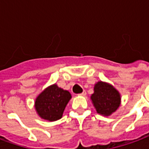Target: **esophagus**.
<instances>
[{
    "mask_svg": "<svg viewBox=\"0 0 149 149\" xmlns=\"http://www.w3.org/2000/svg\"><path fill=\"white\" fill-rule=\"evenodd\" d=\"M79 95H80V96H85V95H86V91H84L82 93L79 94Z\"/></svg>",
    "mask_w": 149,
    "mask_h": 149,
    "instance_id": "34e87169",
    "label": "esophagus"
}]
</instances>
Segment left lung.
<instances>
[{
	"mask_svg": "<svg viewBox=\"0 0 149 149\" xmlns=\"http://www.w3.org/2000/svg\"><path fill=\"white\" fill-rule=\"evenodd\" d=\"M90 99L98 114L111 116L121 105V94L114 86L104 81H98L94 85V93Z\"/></svg>",
	"mask_w": 149,
	"mask_h": 149,
	"instance_id": "left-lung-1",
	"label": "left lung"
}]
</instances>
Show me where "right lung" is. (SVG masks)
Segmentation results:
<instances>
[{"label":"right lung","instance_id":"right-lung-1","mask_svg":"<svg viewBox=\"0 0 149 149\" xmlns=\"http://www.w3.org/2000/svg\"><path fill=\"white\" fill-rule=\"evenodd\" d=\"M72 95L67 90L59 88L57 84L48 86L36 97L35 109L41 118L54 122L61 118L64 111Z\"/></svg>","mask_w":149,"mask_h":149}]
</instances>
